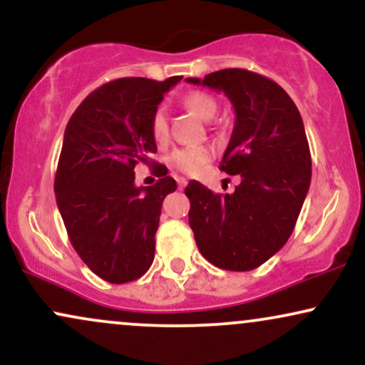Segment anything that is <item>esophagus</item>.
Returning <instances> with one entry per match:
<instances>
[{"label":"esophagus","mask_w":365,"mask_h":365,"mask_svg":"<svg viewBox=\"0 0 365 365\" xmlns=\"http://www.w3.org/2000/svg\"><path fill=\"white\" fill-rule=\"evenodd\" d=\"M177 183H178V188H180V190H182V188H185V185H187V178L178 177V178H177Z\"/></svg>","instance_id":"34e87169"}]
</instances>
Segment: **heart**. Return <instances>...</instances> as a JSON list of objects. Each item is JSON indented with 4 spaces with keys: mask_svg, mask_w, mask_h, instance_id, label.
<instances>
[{
    "mask_svg": "<svg viewBox=\"0 0 365 365\" xmlns=\"http://www.w3.org/2000/svg\"><path fill=\"white\" fill-rule=\"evenodd\" d=\"M182 103L188 111H192L202 120L215 118L217 113L216 99L202 91L187 92L182 98ZM150 135L158 144L165 142L168 137V116H166L165 108H156L150 116ZM211 154L212 150L209 145H192V148L177 149L171 153L170 165L183 171V173H194L199 166H202L211 158Z\"/></svg>",
    "mask_w": 365,
    "mask_h": 365,
    "instance_id": "b5f03b06",
    "label": "heart"
}]
</instances>
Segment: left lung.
Segmentation results:
<instances>
[{
    "mask_svg": "<svg viewBox=\"0 0 365 365\" xmlns=\"http://www.w3.org/2000/svg\"><path fill=\"white\" fill-rule=\"evenodd\" d=\"M187 81L223 91L232 101L235 127L220 168L240 175L233 194L188 182V225L209 262L228 271L255 269L287 244L311 185L302 116L283 87L249 70Z\"/></svg>",
    "mask_w": 365,
    "mask_h": 365,
    "instance_id": "left-lung-1",
    "label": "left lung"
}]
</instances>
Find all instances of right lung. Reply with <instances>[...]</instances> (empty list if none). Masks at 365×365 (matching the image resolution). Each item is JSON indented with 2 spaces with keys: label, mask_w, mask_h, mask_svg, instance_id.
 <instances>
[{
  "label": "right lung",
  "mask_w": 365,
  "mask_h": 365,
  "mask_svg": "<svg viewBox=\"0 0 365 365\" xmlns=\"http://www.w3.org/2000/svg\"><path fill=\"white\" fill-rule=\"evenodd\" d=\"M182 77L116 78L92 91L66 125L54 177L60 215L78 257L108 283L140 278L154 261L161 206L177 182L135 187V165H154L150 116Z\"/></svg>",
  "instance_id": "obj_1"
}]
</instances>
